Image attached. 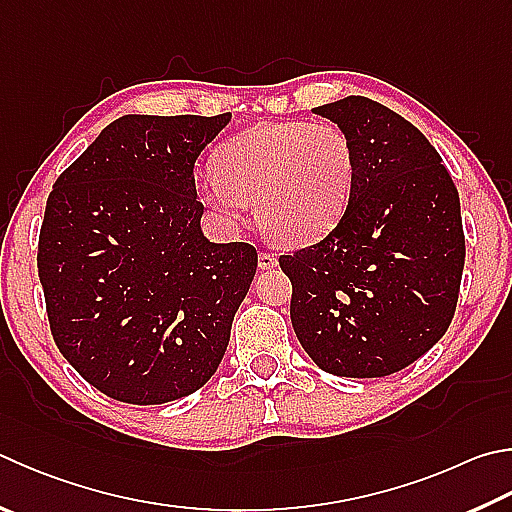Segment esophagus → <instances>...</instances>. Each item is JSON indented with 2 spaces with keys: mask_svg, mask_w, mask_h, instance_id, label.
<instances>
[{
  "mask_svg": "<svg viewBox=\"0 0 512 512\" xmlns=\"http://www.w3.org/2000/svg\"><path fill=\"white\" fill-rule=\"evenodd\" d=\"M257 264H259V268H275L277 266V255H273V253H266V250H262V253L257 255Z\"/></svg>",
  "mask_w": 512,
  "mask_h": 512,
  "instance_id": "obj_1",
  "label": "esophagus"
}]
</instances>
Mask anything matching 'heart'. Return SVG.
Wrapping results in <instances>:
<instances>
[{
	"instance_id": "b5f03b06",
	"label": "heart",
	"mask_w": 512,
	"mask_h": 512,
	"mask_svg": "<svg viewBox=\"0 0 512 512\" xmlns=\"http://www.w3.org/2000/svg\"><path fill=\"white\" fill-rule=\"evenodd\" d=\"M217 181L199 188L215 219L235 228L255 201L257 221L282 244L309 246L336 228L356 188V150L329 120L250 127L215 154Z\"/></svg>"
}]
</instances>
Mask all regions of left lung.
<instances>
[{
    "instance_id": "8db88e82",
    "label": "left lung",
    "mask_w": 512,
    "mask_h": 512,
    "mask_svg": "<svg viewBox=\"0 0 512 512\" xmlns=\"http://www.w3.org/2000/svg\"><path fill=\"white\" fill-rule=\"evenodd\" d=\"M313 114L349 136L356 188L327 237L280 257L295 336L333 376H389L454 318L466 259L459 192L430 141L380 102L347 96Z\"/></svg>"
}]
</instances>
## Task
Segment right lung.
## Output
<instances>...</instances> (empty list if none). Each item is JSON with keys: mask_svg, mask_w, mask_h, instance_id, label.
<instances>
[{"mask_svg": "<svg viewBox=\"0 0 512 512\" xmlns=\"http://www.w3.org/2000/svg\"><path fill=\"white\" fill-rule=\"evenodd\" d=\"M228 123L230 114L118 118L46 201L37 273L53 340L116 401H176L224 358L257 250L203 237L194 163Z\"/></svg>", "mask_w": 512, "mask_h": 512, "instance_id": "right-lung-1", "label": "right lung"}]
</instances>
